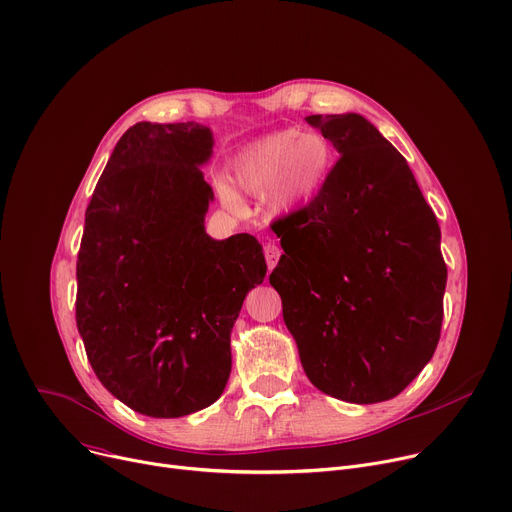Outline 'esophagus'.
Wrapping results in <instances>:
<instances>
[{
  "label": "esophagus",
  "mask_w": 512,
  "mask_h": 512,
  "mask_svg": "<svg viewBox=\"0 0 512 512\" xmlns=\"http://www.w3.org/2000/svg\"><path fill=\"white\" fill-rule=\"evenodd\" d=\"M264 258H266L268 268H274V266H277L279 258H281V248H279L277 244H274V242L264 244Z\"/></svg>",
  "instance_id": "esophagus-1"
}]
</instances>
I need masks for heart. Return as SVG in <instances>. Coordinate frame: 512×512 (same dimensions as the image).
<instances>
[{
	"instance_id": "1",
	"label": "heart",
	"mask_w": 512,
	"mask_h": 512,
	"mask_svg": "<svg viewBox=\"0 0 512 512\" xmlns=\"http://www.w3.org/2000/svg\"><path fill=\"white\" fill-rule=\"evenodd\" d=\"M332 166L334 151L322 135L285 129L264 135L235 153L231 180L246 194H266L270 213L285 217L316 199ZM234 189L227 182L217 184L221 199L231 207H240L242 199Z\"/></svg>"
}]
</instances>
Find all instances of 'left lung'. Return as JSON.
<instances>
[{
  "label": "left lung",
  "instance_id": "left-lung-1",
  "mask_svg": "<svg viewBox=\"0 0 512 512\" xmlns=\"http://www.w3.org/2000/svg\"><path fill=\"white\" fill-rule=\"evenodd\" d=\"M340 160L281 229L270 285L305 375L350 404L396 398L435 355L447 266L404 155L357 112L305 119Z\"/></svg>",
  "mask_w": 512,
  "mask_h": 512
}]
</instances>
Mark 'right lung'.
I'll return each instance as SVG.
<instances>
[{
	"label": "right lung",
	"instance_id": "add662e5",
	"mask_svg": "<svg viewBox=\"0 0 512 512\" xmlns=\"http://www.w3.org/2000/svg\"><path fill=\"white\" fill-rule=\"evenodd\" d=\"M213 131L137 123L116 143L86 211L75 322L100 383L131 410L180 418L217 402L231 330L266 277L250 233L213 240L203 166Z\"/></svg>",
	"mask_w": 512,
	"mask_h": 512
}]
</instances>
